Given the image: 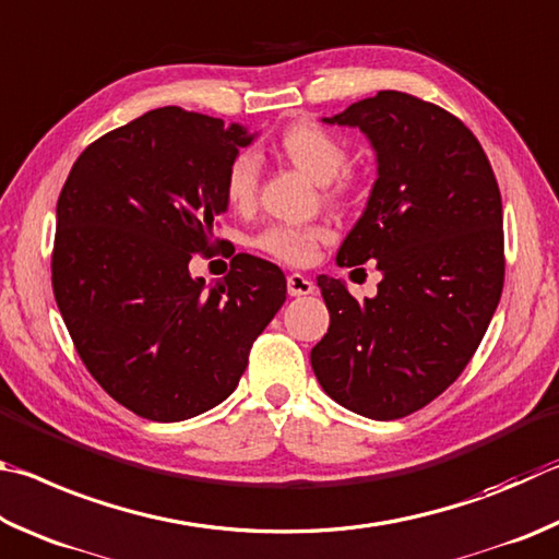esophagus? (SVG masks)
I'll return each instance as SVG.
<instances>
[{
    "mask_svg": "<svg viewBox=\"0 0 559 559\" xmlns=\"http://www.w3.org/2000/svg\"><path fill=\"white\" fill-rule=\"evenodd\" d=\"M287 289H289V297H307L314 292V282L305 277V274L295 272L287 277Z\"/></svg>",
    "mask_w": 559,
    "mask_h": 559,
    "instance_id": "34e87169",
    "label": "esophagus"
}]
</instances>
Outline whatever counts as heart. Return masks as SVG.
I'll return each mask as SVG.
<instances>
[{
    "mask_svg": "<svg viewBox=\"0 0 559 559\" xmlns=\"http://www.w3.org/2000/svg\"><path fill=\"white\" fill-rule=\"evenodd\" d=\"M277 154L287 164L305 171L311 181L329 183L326 199L331 203H346L354 195V179L341 171L348 164L346 144L326 132L324 127L314 122H295L289 124L277 140ZM260 164L254 154L242 152L235 156L225 169L223 193L230 209L250 211L258 199ZM331 240V230L324 223L309 225H270L262 230L254 245L270 258L292 264V267H305L314 262L319 248Z\"/></svg>",
    "mask_w": 559,
    "mask_h": 559,
    "instance_id": "b5f03b06",
    "label": "heart"
}]
</instances>
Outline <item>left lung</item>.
I'll return each mask as SVG.
<instances>
[{
	"label": "left lung",
	"mask_w": 559,
	"mask_h": 559,
	"mask_svg": "<svg viewBox=\"0 0 559 559\" xmlns=\"http://www.w3.org/2000/svg\"><path fill=\"white\" fill-rule=\"evenodd\" d=\"M329 124L358 127L378 179L336 262H378L373 299L319 274L331 324L311 348L329 397L370 419L413 415L462 376L503 292V205L474 132L439 105L380 91Z\"/></svg>",
	"instance_id": "left-lung-1"
}]
</instances>
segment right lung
I'll list each match as a JSON object with an SVG mask.
<instances>
[{
  "label": "right lung",
  "mask_w": 559,
  "mask_h": 559,
  "mask_svg": "<svg viewBox=\"0 0 559 559\" xmlns=\"http://www.w3.org/2000/svg\"><path fill=\"white\" fill-rule=\"evenodd\" d=\"M254 134L159 107L85 146L58 195L53 297L107 395L152 423L223 403L287 299L277 264L235 254L223 282L191 277L228 211L223 179Z\"/></svg>",
  "instance_id": "add662e5"
}]
</instances>
